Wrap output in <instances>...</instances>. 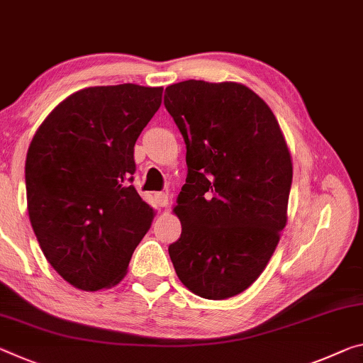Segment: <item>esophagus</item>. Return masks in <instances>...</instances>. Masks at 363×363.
I'll return each instance as SVG.
<instances>
[{
  "mask_svg": "<svg viewBox=\"0 0 363 363\" xmlns=\"http://www.w3.org/2000/svg\"><path fill=\"white\" fill-rule=\"evenodd\" d=\"M155 203H157L158 206H168V203H169L168 195L163 192H157L155 194Z\"/></svg>",
  "mask_w": 363,
  "mask_h": 363,
  "instance_id": "esophagus-1",
  "label": "esophagus"
}]
</instances>
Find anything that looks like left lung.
<instances>
[{
  "label": "left lung",
  "mask_w": 363,
  "mask_h": 363,
  "mask_svg": "<svg viewBox=\"0 0 363 363\" xmlns=\"http://www.w3.org/2000/svg\"><path fill=\"white\" fill-rule=\"evenodd\" d=\"M164 106L187 148L171 262L195 296H238L262 274L287 221L292 161L283 132L242 84L184 80L166 87Z\"/></svg>",
  "instance_id": "left-lung-1"
}]
</instances>
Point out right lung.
Here are the masks:
<instances>
[{"label": "right lung", "instance_id": "1", "mask_svg": "<svg viewBox=\"0 0 363 363\" xmlns=\"http://www.w3.org/2000/svg\"><path fill=\"white\" fill-rule=\"evenodd\" d=\"M161 87L79 90L33 135L26 160L27 208L51 267L69 284H118L155 210L132 186L134 145L158 111Z\"/></svg>", "mask_w": 363, "mask_h": 363}]
</instances>
